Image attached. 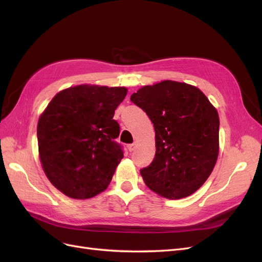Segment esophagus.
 <instances>
[{
	"instance_id": "obj_1",
	"label": "esophagus",
	"mask_w": 262,
	"mask_h": 262,
	"mask_svg": "<svg viewBox=\"0 0 262 262\" xmlns=\"http://www.w3.org/2000/svg\"><path fill=\"white\" fill-rule=\"evenodd\" d=\"M128 149H129V152H133V150L136 149V144H134V143L133 144H129L128 145Z\"/></svg>"
}]
</instances>
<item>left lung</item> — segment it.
<instances>
[{"mask_svg":"<svg viewBox=\"0 0 262 262\" xmlns=\"http://www.w3.org/2000/svg\"><path fill=\"white\" fill-rule=\"evenodd\" d=\"M130 99L154 124L155 157L140 170L146 186L167 199L195 192L217 160L216 109L199 89L175 81L143 86Z\"/></svg>","mask_w":262,"mask_h":262,"instance_id":"1","label":"left lung"}]
</instances>
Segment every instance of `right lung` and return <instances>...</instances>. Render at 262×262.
<instances>
[{"label": "right lung", "mask_w": 262, "mask_h": 262, "mask_svg": "<svg viewBox=\"0 0 262 262\" xmlns=\"http://www.w3.org/2000/svg\"><path fill=\"white\" fill-rule=\"evenodd\" d=\"M125 87L78 85L58 93L39 118V157L51 184L73 199L104 191L123 157L115 110Z\"/></svg>", "instance_id": "add662e5"}]
</instances>
